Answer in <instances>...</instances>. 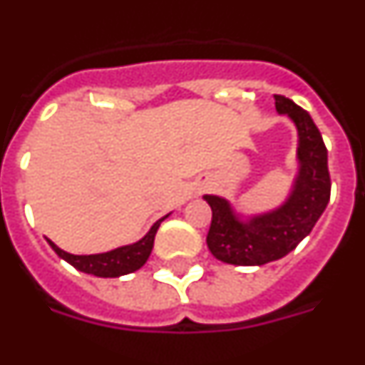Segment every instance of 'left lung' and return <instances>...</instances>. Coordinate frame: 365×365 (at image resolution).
Segmentation results:
<instances>
[{
	"instance_id": "1",
	"label": "left lung",
	"mask_w": 365,
	"mask_h": 365,
	"mask_svg": "<svg viewBox=\"0 0 365 365\" xmlns=\"http://www.w3.org/2000/svg\"><path fill=\"white\" fill-rule=\"evenodd\" d=\"M279 115H287L298 130V175L287 201L276 210L241 219L230 202L205 195L212 208V225L206 243L217 259L230 265L254 267L294 250L311 234L331 197L327 148L311 115L291 98L274 95Z\"/></svg>"
}]
</instances>
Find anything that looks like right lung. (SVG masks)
Returning <instances> with one entry per match:
<instances>
[{
	"mask_svg": "<svg viewBox=\"0 0 365 365\" xmlns=\"http://www.w3.org/2000/svg\"><path fill=\"white\" fill-rule=\"evenodd\" d=\"M168 215H164L163 219L155 222L153 227L150 228L143 240L137 241L133 245H125V247H118L115 250H109L104 254H91V256H74V254L66 252L60 247L49 241L51 248L58 256L66 259L69 265H73L74 269L80 270V272L93 274V276H98V278H118V276H124V274H130L138 270L148 261L151 254V248H153L155 234L159 230L160 222L166 219Z\"/></svg>",
	"mask_w": 365,
	"mask_h": 365,
	"instance_id": "1",
	"label": "right lung"
}]
</instances>
